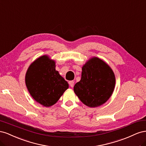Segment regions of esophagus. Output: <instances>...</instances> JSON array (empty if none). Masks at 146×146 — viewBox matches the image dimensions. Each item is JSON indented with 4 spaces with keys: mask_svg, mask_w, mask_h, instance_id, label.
<instances>
[{
    "mask_svg": "<svg viewBox=\"0 0 146 146\" xmlns=\"http://www.w3.org/2000/svg\"><path fill=\"white\" fill-rule=\"evenodd\" d=\"M69 84L70 86L71 87V88H72L74 86V81H70L69 82Z\"/></svg>",
    "mask_w": 146,
    "mask_h": 146,
    "instance_id": "obj_1",
    "label": "esophagus"
}]
</instances>
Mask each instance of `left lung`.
I'll use <instances>...</instances> for the list:
<instances>
[{
    "label": "left lung",
    "instance_id": "left-lung-1",
    "mask_svg": "<svg viewBox=\"0 0 146 146\" xmlns=\"http://www.w3.org/2000/svg\"><path fill=\"white\" fill-rule=\"evenodd\" d=\"M116 78L112 69L104 61L92 57L83 66L82 77L74 91L83 104L91 108L103 105L111 96Z\"/></svg>",
    "mask_w": 146,
    "mask_h": 146
}]
</instances>
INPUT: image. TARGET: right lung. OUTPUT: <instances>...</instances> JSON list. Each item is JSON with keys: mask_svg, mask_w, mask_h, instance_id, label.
I'll use <instances>...</instances> for the list:
<instances>
[{"mask_svg": "<svg viewBox=\"0 0 146 146\" xmlns=\"http://www.w3.org/2000/svg\"><path fill=\"white\" fill-rule=\"evenodd\" d=\"M55 67V60L42 55L29 66L25 74V85L30 94L46 107L56 104L69 88Z\"/></svg>", "mask_w": 146, "mask_h": 146, "instance_id": "add662e5", "label": "right lung"}]
</instances>
